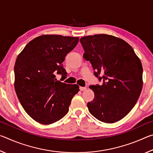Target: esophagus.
I'll return each instance as SVG.
<instances>
[{
    "mask_svg": "<svg viewBox=\"0 0 153 153\" xmlns=\"http://www.w3.org/2000/svg\"><path fill=\"white\" fill-rule=\"evenodd\" d=\"M87 88L86 87H79V90L80 91H84V90H86Z\"/></svg>",
    "mask_w": 153,
    "mask_h": 153,
    "instance_id": "1",
    "label": "esophagus"
}]
</instances>
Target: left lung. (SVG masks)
<instances>
[{
  "label": "left lung",
  "instance_id": "8db88e82",
  "mask_svg": "<svg viewBox=\"0 0 153 153\" xmlns=\"http://www.w3.org/2000/svg\"><path fill=\"white\" fill-rule=\"evenodd\" d=\"M85 53L101 86H90L94 92L88 102L90 113L100 121L113 123L130 112L143 85L140 59L126 41L112 35L95 34L80 38ZM102 75V77H99Z\"/></svg>",
  "mask_w": 153,
  "mask_h": 153
}]
</instances>
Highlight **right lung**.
<instances>
[{
  "label": "right lung",
  "mask_w": 153,
  "mask_h": 153,
  "mask_svg": "<svg viewBox=\"0 0 153 153\" xmlns=\"http://www.w3.org/2000/svg\"><path fill=\"white\" fill-rule=\"evenodd\" d=\"M78 41V37L40 36L17 56L14 67L15 92L25 112L38 123L47 125L60 120L79 92L77 85L55 78L56 74L67 76L62 63Z\"/></svg>",
  "instance_id": "right-lung-1"
}]
</instances>
